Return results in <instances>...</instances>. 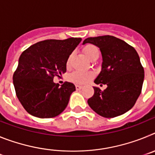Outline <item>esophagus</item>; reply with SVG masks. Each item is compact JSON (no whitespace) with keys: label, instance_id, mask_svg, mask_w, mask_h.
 I'll return each mask as SVG.
<instances>
[{"label":"esophagus","instance_id":"34e87169","mask_svg":"<svg viewBox=\"0 0 155 155\" xmlns=\"http://www.w3.org/2000/svg\"><path fill=\"white\" fill-rule=\"evenodd\" d=\"M75 87H76V90L79 91V90H81L82 88V86L78 85V84H76V85H75Z\"/></svg>","mask_w":155,"mask_h":155}]
</instances>
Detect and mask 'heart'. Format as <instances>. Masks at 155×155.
Returning a JSON list of instances; mask_svg holds the SVG:
<instances>
[{
	"label": "heart",
	"instance_id": "obj_1",
	"mask_svg": "<svg viewBox=\"0 0 155 155\" xmlns=\"http://www.w3.org/2000/svg\"><path fill=\"white\" fill-rule=\"evenodd\" d=\"M83 52L87 56V58H89L90 60H92L94 57H97L99 54V51H98V48L92 44H87L86 46H84V48H83ZM71 57H72V55H71L68 57V62H67V65L68 66L70 65ZM92 76L93 73L91 71H75L68 76V79L71 81L75 83V84H83L87 83Z\"/></svg>",
	"mask_w": 155,
	"mask_h": 155
}]
</instances>
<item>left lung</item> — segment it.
<instances>
[{"instance_id": "obj_1", "label": "left lung", "mask_w": 155, "mask_h": 155, "mask_svg": "<svg viewBox=\"0 0 155 155\" xmlns=\"http://www.w3.org/2000/svg\"><path fill=\"white\" fill-rule=\"evenodd\" d=\"M99 47L102 56V71L94 83L106 84L105 90L94 87L87 103L96 113L113 118L127 113L141 93L144 71L137 52L133 46L113 35L90 37L84 43Z\"/></svg>"}]
</instances>
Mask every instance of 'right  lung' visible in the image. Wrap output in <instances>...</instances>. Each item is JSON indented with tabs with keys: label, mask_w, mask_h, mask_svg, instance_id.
I'll use <instances>...</instances> for the list:
<instances>
[{
	"label": "right lung",
	"mask_w": 155,
	"mask_h": 155,
	"mask_svg": "<svg viewBox=\"0 0 155 155\" xmlns=\"http://www.w3.org/2000/svg\"><path fill=\"white\" fill-rule=\"evenodd\" d=\"M81 41V38L46 39L22 52L13 74L16 95L29 114L39 118H53L66 109L73 83L53 82L67 71L68 57Z\"/></svg>",
	"instance_id": "obj_1"
}]
</instances>
